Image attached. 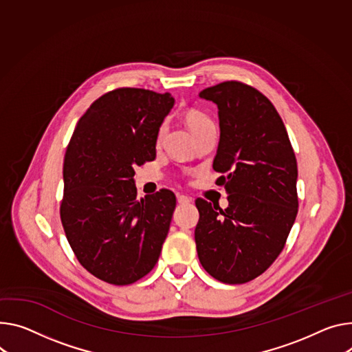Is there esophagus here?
Here are the masks:
<instances>
[{
  "label": "esophagus",
  "instance_id": "34e87169",
  "mask_svg": "<svg viewBox=\"0 0 352 352\" xmlns=\"http://www.w3.org/2000/svg\"><path fill=\"white\" fill-rule=\"evenodd\" d=\"M177 201H178V204H181V205H186V204H189V202H192V199H190V198L186 197V195H182V194H179V195L177 197Z\"/></svg>",
  "mask_w": 352,
  "mask_h": 352
}]
</instances>
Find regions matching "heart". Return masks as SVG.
Returning <instances> with one entry per match:
<instances>
[{
  "label": "heart",
  "instance_id": "b5f03b06",
  "mask_svg": "<svg viewBox=\"0 0 352 352\" xmlns=\"http://www.w3.org/2000/svg\"><path fill=\"white\" fill-rule=\"evenodd\" d=\"M185 122H186V124L189 126V129L192 131L194 135H197V133H199L201 131L206 129V127L214 124L213 120H212L205 112L198 111V109H190V111H188L186 115H185ZM166 129H167L166 124L160 126L158 135H157L158 140L163 139V136H164V133H166Z\"/></svg>",
  "mask_w": 352,
  "mask_h": 352
}]
</instances>
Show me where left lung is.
I'll use <instances>...</instances> for the list:
<instances>
[{"mask_svg": "<svg viewBox=\"0 0 352 352\" xmlns=\"http://www.w3.org/2000/svg\"><path fill=\"white\" fill-rule=\"evenodd\" d=\"M219 109L220 140L213 170L229 206L198 198V257L214 279L236 285L265 272L285 247L298 214V163L272 102L240 81L205 88Z\"/></svg>", "mask_w": 352, "mask_h": 352, "instance_id": "left-lung-1", "label": "left lung"}]
</instances>
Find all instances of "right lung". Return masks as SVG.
I'll use <instances>...</instances> for the list:
<instances>
[{
    "mask_svg": "<svg viewBox=\"0 0 352 352\" xmlns=\"http://www.w3.org/2000/svg\"><path fill=\"white\" fill-rule=\"evenodd\" d=\"M173 107L168 92L116 88L91 104L67 146L61 225L80 264L104 282L133 283L158 261L175 195L160 189L139 201L133 167L155 158Z\"/></svg>",
    "mask_w": 352,
    "mask_h": 352,
    "instance_id": "1",
    "label": "right lung"
}]
</instances>
